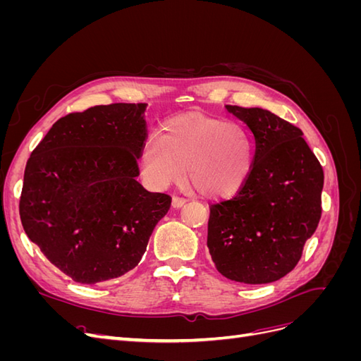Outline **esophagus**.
<instances>
[{
  "mask_svg": "<svg viewBox=\"0 0 361 361\" xmlns=\"http://www.w3.org/2000/svg\"><path fill=\"white\" fill-rule=\"evenodd\" d=\"M185 203H187V199H185V197H179V195H174V197L171 199V206H173V207H180V206H183Z\"/></svg>",
  "mask_w": 361,
  "mask_h": 361,
  "instance_id": "1",
  "label": "esophagus"
}]
</instances>
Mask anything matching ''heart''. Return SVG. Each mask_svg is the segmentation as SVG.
<instances>
[{"mask_svg": "<svg viewBox=\"0 0 361 361\" xmlns=\"http://www.w3.org/2000/svg\"><path fill=\"white\" fill-rule=\"evenodd\" d=\"M255 161V145L238 123L199 113L167 120L154 130L140 154L145 180L162 190L182 178L204 197H227L241 190Z\"/></svg>", "mask_w": 361, "mask_h": 361, "instance_id": "b5f03b06", "label": "heart"}]
</instances>
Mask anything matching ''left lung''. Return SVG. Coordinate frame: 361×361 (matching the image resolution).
<instances>
[{
	"label": "left lung",
	"mask_w": 361,
	"mask_h": 361,
	"mask_svg": "<svg viewBox=\"0 0 361 361\" xmlns=\"http://www.w3.org/2000/svg\"><path fill=\"white\" fill-rule=\"evenodd\" d=\"M227 110L251 129L256 152L241 190L209 207L207 248L224 277L262 285L300 262L321 220L324 170L300 128L262 108Z\"/></svg>",
	"instance_id": "8db88e82"
}]
</instances>
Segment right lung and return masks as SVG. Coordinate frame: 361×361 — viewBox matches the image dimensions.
Returning <instances> with one entry per match:
<instances>
[{
  "instance_id": "right-lung-1",
  "label": "right lung",
  "mask_w": 361,
  "mask_h": 361,
  "mask_svg": "<svg viewBox=\"0 0 361 361\" xmlns=\"http://www.w3.org/2000/svg\"><path fill=\"white\" fill-rule=\"evenodd\" d=\"M146 104H110L59 118L31 152L23 227L54 267L82 285L135 268L171 197L137 182Z\"/></svg>"
}]
</instances>
